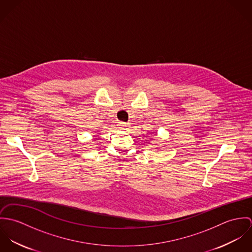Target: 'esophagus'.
<instances>
[{
    "instance_id": "esophagus-1",
    "label": "esophagus",
    "mask_w": 252,
    "mask_h": 252,
    "mask_svg": "<svg viewBox=\"0 0 252 252\" xmlns=\"http://www.w3.org/2000/svg\"><path fill=\"white\" fill-rule=\"evenodd\" d=\"M118 127H119V129H121V130H127L128 127H129V124H127V123H125V122H119V123H118Z\"/></svg>"
}]
</instances>
